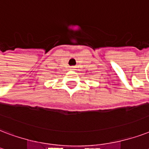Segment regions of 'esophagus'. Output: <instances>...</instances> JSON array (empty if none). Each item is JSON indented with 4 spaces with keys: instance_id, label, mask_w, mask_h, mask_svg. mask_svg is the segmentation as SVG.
<instances>
[{
    "instance_id": "1",
    "label": "esophagus",
    "mask_w": 149,
    "mask_h": 149,
    "mask_svg": "<svg viewBox=\"0 0 149 149\" xmlns=\"http://www.w3.org/2000/svg\"><path fill=\"white\" fill-rule=\"evenodd\" d=\"M70 70H74V69H75V66H70Z\"/></svg>"
}]
</instances>
